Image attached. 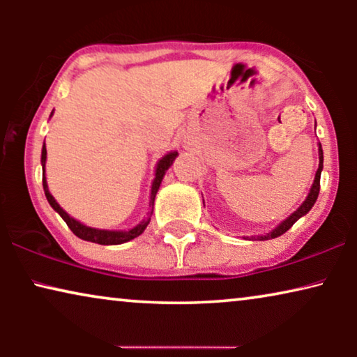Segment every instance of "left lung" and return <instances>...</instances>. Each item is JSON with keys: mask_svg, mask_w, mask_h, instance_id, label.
Instances as JSON below:
<instances>
[{"mask_svg": "<svg viewBox=\"0 0 357 357\" xmlns=\"http://www.w3.org/2000/svg\"><path fill=\"white\" fill-rule=\"evenodd\" d=\"M317 125V123H315ZM321 170H324V149H321V144L319 143V169H317L315 172V178H314V183H312V187L309 190V195H307V198L304 199V203L301 204L299 208L296 209L294 213L289 214L284 221H281L278 226L270 231L265 236H257V237H247L248 241H270V238H275V237H280L281 234H284L286 231H289V229L294 226L296 221H299L302 216H305L307 213L310 211L312 206H314L317 198H319V192H320V175H321ZM204 204V202H203Z\"/></svg>", "mask_w": 357, "mask_h": 357, "instance_id": "8db88e82", "label": "left lung"}]
</instances>
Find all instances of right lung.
<instances>
[{"label": "right lung", "mask_w": 357, "mask_h": 357, "mask_svg": "<svg viewBox=\"0 0 357 357\" xmlns=\"http://www.w3.org/2000/svg\"><path fill=\"white\" fill-rule=\"evenodd\" d=\"M53 115V112H52ZM50 115V116H52ZM178 153L177 151H170V153L164 154L162 158L158 160V164H155V174H154V180H153V185H151V195H149V211H148V216H146L143 221L139 224H136L135 227L131 229H126V231H109V229H97V227H91V226H86V224H82L77 221V219L71 218L70 214H68L65 209H63L60 204L56 203V199L53 198V195L50 193V190H48V183H47V177H45V162H47V148H45V141H43V146H42V158H40V162H42V185H43V192H45V197L48 199V203H50V206L55 209V211L60 214L63 218V221L68 224V227L71 229L73 234L77 236L82 241H87V242H94V243H100V245H120V243H125V242H130L136 238L141 234L144 232V229L148 227V224L151 221V214H153V209H154V199H155V195L159 192V187H160V182H162L165 172H167L170 165L174 164L175 158H177Z\"/></svg>", "instance_id": "1"}]
</instances>
